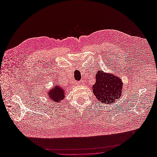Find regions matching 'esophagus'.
I'll use <instances>...</instances> for the list:
<instances>
[{"label": "esophagus", "instance_id": "esophagus-1", "mask_svg": "<svg viewBox=\"0 0 157 157\" xmlns=\"http://www.w3.org/2000/svg\"><path fill=\"white\" fill-rule=\"evenodd\" d=\"M77 85H78V86H80V85H82L83 84V82L82 81H78V82H76L75 83Z\"/></svg>", "mask_w": 157, "mask_h": 157}]
</instances>
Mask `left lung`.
<instances>
[{
    "label": "left lung",
    "instance_id": "8db88e82",
    "mask_svg": "<svg viewBox=\"0 0 157 157\" xmlns=\"http://www.w3.org/2000/svg\"><path fill=\"white\" fill-rule=\"evenodd\" d=\"M92 90L98 101L104 104H111L121 98L123 82L118 76L99 70L96 74V82Z\"/></svg>",
    "mask_w": 157,
    "mask_h": 157
}]
</instances>
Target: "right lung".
Returning <instances> with one entry per match:
<instances>
[{
  "mask_svg": "<svg viewBox=\"0 0 157 157\" xmlns=\"http://www.w3.org/2000/svg\"><path fill=\"white\" fill-rule=\"evenodd\" d=\"M47 93L50 100L53 101L54 103H59L65 98L66 92L63 88L56 84V86L50 89Z\"/></svg>",
  "mask_w": 157,
  "mask_h": 157,
  "instance_id": "1",
  "label": "right lung"
}]
</instances>
